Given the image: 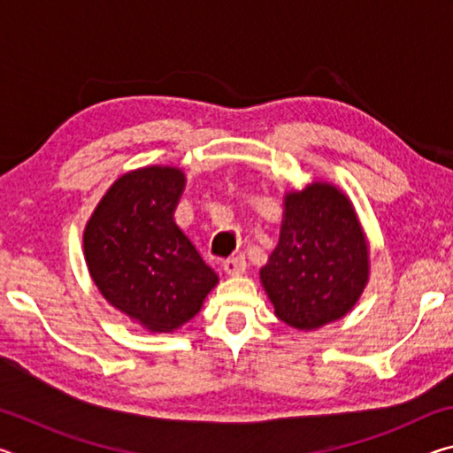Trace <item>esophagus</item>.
I'll return each mask as SVG.
<instances>
[{
	"label": "esophagus",
	"mask_w": 453,
	"mask_h": 453,
	"mask_svg": "<svg viewBox=\"0 0 453 453\" xmlns=\"http://www.w3.org/2000/svg\"><path fill=\"white\" fill-rule=\"evenodd\" d=\"M245 267H248V262H245L243 256H234L224 262V272L232 278H240V275L245 273Z\"/></svg>",
	"instance_id": "34e87169"
}]
</instances>
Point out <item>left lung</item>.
Here are the masks:
<instances>
[{
	"instance_id": "8db88e82",
	"label": "left lung",
	"mask_w": 453,
	"mask_h": 453,
	"mask_svg": "<svg viewBox=\"0 0 453 453\" xmlns=\"http://www.w3.org/2000/svg\"><path fill=\"white\" fill-rule=\"evenodd\" d=\"M367 275L370 251L349 197L321 181L286 194L280 242L259 270L275 316L303 332L342 319Z\"/></svg>"
}]
</instances>
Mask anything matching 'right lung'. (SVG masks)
Listing matches in <instances>:
<instances>
[{
    "label": "right lung",
    "mask_w": 453,
    "mask_h": 453,
    "mask_svg": "<svg viewBox=\"0 0 453 453\" xmlns=\"http://www.w3.org/2000/svg\"><path fill=\"white\" fill-rule=\"evenodd\" d=\"M183 188L180 167L129 172L107 189L83 232L97 289L153 334L189 321L218 283V273L173 221Z\"/></svg>",
    "instance_id": "add662e5"
}]
</instances>
